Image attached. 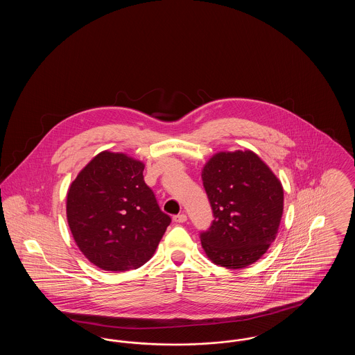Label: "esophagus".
<instances>
[{
  "label": "esophagus",
  "instance_id": "obj_1",
  "mask_svg": "<svg viewBox=\"0 0 355 355\" xmlns=\"http://www.w3.org/2000/svg\"><path fill=\"white\" fill-rule=\"evenodd\" d=\"M173 220L174 222H177V223H184V222H186L187 220V217H186V214H177V216H174L173 217Z\"/></svg>",
  "mask_w": 355,
  "mask_h": 355
}]
</instances>
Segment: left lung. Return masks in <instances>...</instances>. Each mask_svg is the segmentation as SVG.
<instances>
[{
	"label": "left lung",
	"instance_id": "8db88e82",
	"mask_svg": "<svg viewBox=\"0 0 355 355\" xmlns=\"http://www.w3.org/2000/svg\"><path fill=\"white\" fill-rule=\"evenodd\" d=\"M214 220L200 233L203 250L226 269L252 265L268 252L284 211V189L253 152L218 153L203 168Z\"/></svg>",
	"mask_w": 355,
	"mask_h": 355
}]
</instances>
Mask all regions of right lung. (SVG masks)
<instances>
[{
    "label": "right lung",
    "instance_id": "obj_1",
    "mask_svg": "<svg viewBox=\"0 0 355 355\" xmlns=\"http://www.w3.org/2000/svg\"><path fill=\"white\" fill-rule=\"evenodd\" d=\"M144 168L125 154L102 152L69 187L70 232L100 269H138L152 258L171 222L145 184Z\"/></svg>",
    "mask_w": 355,
    "mask_h": 355
}]
</instances>
